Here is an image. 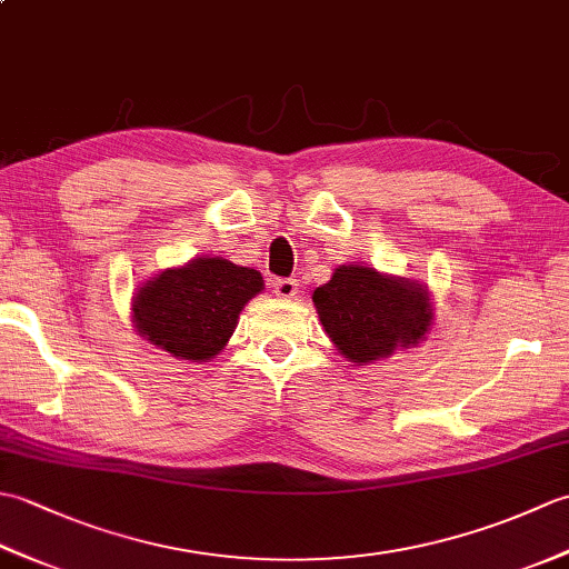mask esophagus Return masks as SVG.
<instances>
[{"mask_svg": "<svg viewBox=\"0 0 569 569\" xmlns=\"http://www.w3.org/2000/svg\"><path fill=\"white\" fill-rule=\"evenodd\" d=\"M273 293L281 300H293L298 296V281L296 278H278L273 283Z\"/></svg>", "mask_w": 569, "mask_h": 569, "instance_id": "esophagus-1", "label": "esophagus"}]
</instances>
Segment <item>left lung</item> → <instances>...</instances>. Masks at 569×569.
Segmentation results:
<instances>
[{
	"label": "left lung",
	"mask_w": 569,
	"mask_h": 569,
	"mask_svg": "<svg viewBox=\"0 0 569 569\" xmlns=\"http://www.w3.org/2000/svg\"><path fill=\"white\" fill-rule=\"evenodd\" d=\"M322 330L352 367L377 365L396 349L428 340L432 298L426 283L377 271L365 263H342L312 293Z\"/></svg>",
	"instance_id": "8db88e82"
}]
</instances>
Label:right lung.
I'll return each instance as SVG.
<instances>
[{
	"label": "right lung",
	"mask_w": 569,
	"mask_h": 569,
	"mask_svg": "<svg viewBox=\"0 0 569 569\" xmlns=\"http://www.w3.org/2000/svg\"><path fill=\"white\" fill-rule=\"evenodd\" d=\"M263 291L257 269L198 257L143 281L131 296L134 332L180 361H210L234 335L239 312Z\"/></svg>",
	"instance_id": "right-lung-1"
}]
</instances>
